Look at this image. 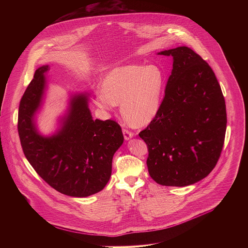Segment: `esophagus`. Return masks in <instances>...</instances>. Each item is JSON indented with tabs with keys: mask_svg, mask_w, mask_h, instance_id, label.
<instances>
[{
	"mask_svg": "<svg viewBox=\"0 0 248 248\" xmlns=\"http://www.w3.org/2000/svg\"><path fill=\"white\" fill-rule=\"evenodd\" d=\"M123 134H124V137L125 140H128L129 139L133 138V136H134V134L131 131H129L128 129H125V128L123 129Z\"/></svg>",
	"mask_w": 248,
	"mask_h": 248,
	"instance_id": "obj_1",
	"label": "esophagus"
}]
</instances>
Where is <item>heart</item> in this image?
<instances>
[{
  "mask_svg": "<svg viewBox=\"0 0 248 248\" xmlns=\"http://www.w3.org/2000/svg\"><path fill=\"white\" fill-rule=\"evenodd\" d=\"M164 85L165 76L158 66H121L104 76L102 92L96 93L94 103L106 110L121 103L125 121L133 126H143L158 113Z\"/></svg>",
  "mask_w": 248,
  "mask_h": 248,
  "instance_id": "obj_1",
  "label": "heart"
}]
</instances>
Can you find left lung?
<instances>
[{"mask_svg": "<svg viewBox=\"0 0 248 248\" xmlns=\"http://www.w3.org/2000/svg\"><path fill=\"white\" fill-rule=\"evenodd\" d=\"M173 57V70L158 113L139 134L147 144L149 174L160 185L184 187L207 177L217 165L227 125L225 99L211 67L192 49Z\"/></svg>", "mask_w": 248, "mask_h": 248, "instance_id": "left-lung-1", "label": "left lung"}]
</instances>
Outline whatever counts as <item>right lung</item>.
<instances>
[{"instance_id": "1", "label": "right lung", "mask_w": 248, "mask_h": 248, "mask_svg": "<svg viewBox=\"0 0 248 248\" xmlns=\"http://www.w3.org/2000/svg\"><path fill=\"white\" fill-rule=\"evenodd\" d=\"M48 65L37 69L18 108L17 130L24 154L49 186L72 197H87L104 189L111 175L112 157L124 142L113 120H93L88 94L72 95L61 128L43 137L34 114L42 104Z\"/></svg>"}]
</instances>
